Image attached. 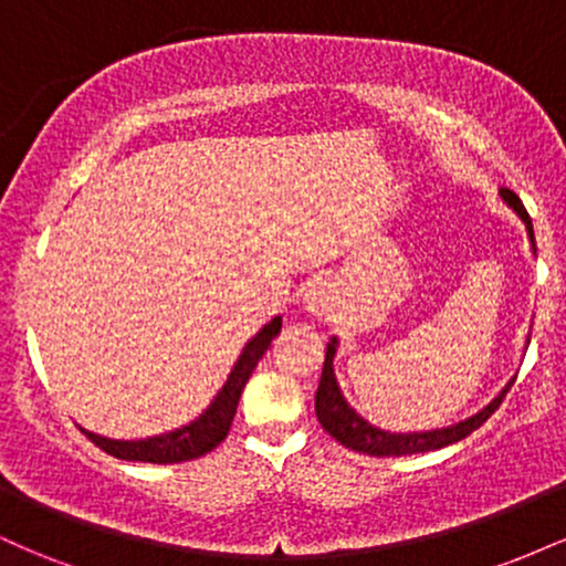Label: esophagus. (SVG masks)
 <instances>
[{"label": "esophagus", "instance_id": "1", "mask_svg": "<svg viewBox=\"0 0 566 566\" xmlns=\"http://www.w3.org/2000/svg\"><path fill=\"white\" fill-rule=\"evenodd\" d=\"M303 303H305V311H311V314H316V316L333 311V305H335L333 284H329V282L308 284V287H305V292H303Z\"/></svg>", "mask_w": 566, "mask_h": 566}]
</instances>
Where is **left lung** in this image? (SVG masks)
<instances>
[{
    "mask_svg": "<svg viewBox=\"0 0 566 566\" xmlns=\"http://www.w3.org/2000/svg\"><path fill=\"white\" fill-rule=\"evenodd\" d=\"M500 197H503L505 205L522 218V223L527 226L532 250L537 252L535 247V231H532V218L524 210L522 199L511 191V188H500ZM335 346L337 340L333 337L327 346V356H324V369H322V380H319V391H316V418L324 431L329 437H335L343 447L354 452H365L373 454V458H401V454H418V452H431V450H441V447L454 444V441L465 439L469 433L476 431L479 426H484L486 420L492 418V412L500 407V401L505 399V394L511 391V382L500 391L495 399L486 405L482 412L471 415V418L460 420V423L447 426V428H433V431H420V433H391V431H380L373 423H367L361 415H356L354 409L348 407V401L343 399L340 388H337L335 380V369H333V359H335Z\"/></svg>",
    "mask_w": 566,
    "mask_h": 566,
    "instance_id": "1",
    "label": "left lung"
}]
</instances>
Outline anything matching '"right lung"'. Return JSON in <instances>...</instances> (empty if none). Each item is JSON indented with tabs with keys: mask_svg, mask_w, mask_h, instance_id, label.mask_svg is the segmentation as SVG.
<instances>
[{
	"mask_svg": "<svg viewBox=\"0 0 566 566\" xmlns=\"http://www.w3.org/2000/svg\"><path fill=\"white\" fill-rule=\"evenodd\" d=\"M282 333V316L271 319L265 327L247 343L242 356L233 365L229 380L220 388L212 405L199 415L193 423L184 428H175L170 433H161V437L151 439H138V441H119V439H106L97 437V433L84 431L82 433L93 441L95 447H101L103 452L114 454L119 460H138V463H184V460L201 458V454L212 452L216 447L229 437L233 415H237L239 399L250 380L252 369L258 367V361L263 359L265 350L271 348V340Z\"/></svg>",
	"mask_w": 566,
	"mask_h": 566,
	"instance_id": "right-lung-1",
	"label": "right lung"
}]
</instances>
